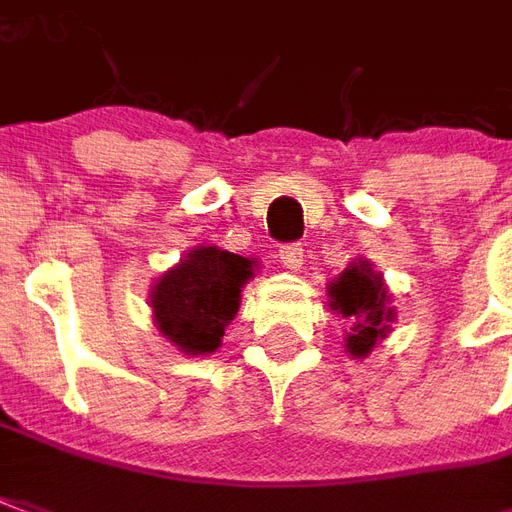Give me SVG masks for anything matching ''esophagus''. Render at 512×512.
I'll return each instance as SVG.
<instances>
[{
  "mask_svg": "<svg viewBox=\"0 0 512 512\" xmlns=\"http://www.w3.org/2000/svg\"><path fill=\"white\" fill-rule=\"evenodd\" d=\"M304 257V246L301 244H287L279 249V260H282V266H285L287 271H301Z\"/></svg>",
  "mask_w": 512,
  "mask_h": 512,
  "instance_id": "1",
  "label": "esophagus"
}]
</instances>
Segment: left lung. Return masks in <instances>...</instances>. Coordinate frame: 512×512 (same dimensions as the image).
I'll return each instance as SVG.
<instances>
[{"instance_id": "left-lung-1", "label": "left lung", "mask_w": 512, "mask_h": 512, "mask_svg": "<svg viewBox=\"0 0 512 512\" xmlns=\"http://www.w3.org/2000/svg\"><path fill=\"white\" fill-rule=\"evenodd\" d=\"M328 306L350 320V333H344V350L352 358H366L369 352L388 339L391 323H396L393 293L385 285L372 260H352L342 274L328 285Z\"/></svg>"}]
</instances>
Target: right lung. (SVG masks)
Returning <instances> with one entry per match:
<instances>
[{"label": "right lung", "instance_id": "right-lung-1", "mask_svg": "<svg viewBox=\"0 0 512 512\" xmlns=\"http://www.w3.org/2000/svg\"><path fill=\"white\" fill-rule=\"evenodd\" d=\"M255 268L257 257L233 255L219 246L189 249L151 285L149 306L157 331L189 358L217 352Z\"/></svg>", "mask_w": 512, "mask_h": 512}]
</instances>
